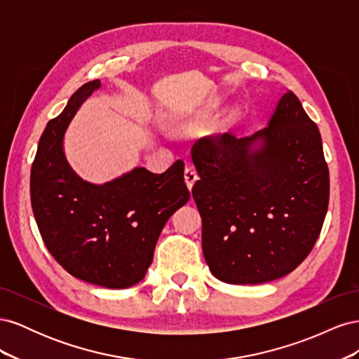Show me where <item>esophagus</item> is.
Returning <instances> with one entry per match:
<instances>
[{
    "mask_svg": "<svg viewBox=\"0 0 359 359\" xmlns=\"http://www.w3.org/2000/svg\"><path fill=\"white\" fill-rule=\"evenodd\" d=\"M184 180H186L187 189H189V190H191V189H193V186H194V182H196V181L199 180V177H198V172L194 170V168L187 166L186 169H184Z\"/></svg>",
    "mask_w": 359,
    "mask_h": 359,
    "instance_id": "obj_1",
    "label": "esophagus"
}]
</instances>
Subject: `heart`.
<instances>
[{"instance_id": "heart-1", "label": "heart", "mask_w": 359, "mask_h": 359, "mask_svg": "<svg viewBox=\"0 0 359 359\" xmlns=\"http://www.w3.org/2000/svg\"><path fill=\"white\" fill-rule=\"evenodd\" d=\"M203 116H205V114H198V115H194V116H191L190 119H187V121H186V124L191 126V124H194V123H198V121H199V119H202ZM232 119H233V115H229V116H227V119H226V123H227V124H229V123L232 121Z\"/></svg>"}]
</instances>
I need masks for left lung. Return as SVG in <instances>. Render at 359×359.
<instances>
[{
  "instance_id": "obj_1",
  "label": "left lung",
  "mask_w": 359,
  "mask_h": 359,
  "mask_svg": "<svg viewBox=\"0 0 359 359\" xmlns=\"http://www.w3.org/2000/svg\"><path fill=\"white\" fill-rule=\"evenodd\" d=\"M191 194L202 250L214 277L260 285L292 273L319 238L330 172L318 126L286 91L268 126L247 137L199 139Z\"/></svg>"
}]
</instances>
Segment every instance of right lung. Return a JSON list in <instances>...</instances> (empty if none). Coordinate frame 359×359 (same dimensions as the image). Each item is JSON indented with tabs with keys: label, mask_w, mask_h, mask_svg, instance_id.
I'll use <instances>...</instances> for the list:
<instances>
[{
	"label": "right lung",
	"mask_w": 359,
	"mask_h": 359,
	"mask_svg": "<svg viewBox=\"0 0 359 359\" xmlns=\"http://www.w3.org/2000/svg\"><path fill=\"white\" fill-rule=\"evenodd\" d=\"M102 86L76 91L48 123L31 168V206L50 255L86 283L126 289L142 281L169 217L190 199L184 163L163 173L135 168L104 184L83 181L64 154V135L79 107Z\"/></svg>",
	"instance_id": "obj_1"
}]
</instances>
